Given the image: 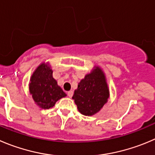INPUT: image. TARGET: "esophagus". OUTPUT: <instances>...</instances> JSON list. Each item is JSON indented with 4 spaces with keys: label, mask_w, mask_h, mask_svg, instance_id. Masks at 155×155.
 I'll return each mask as SVG.
<instances>
[{
    "label": "esophagus",
    "mask_w": 155,
    "mask_h": 155,
    "mask_svg": "<svg viewBox=\"0 0 155 155\" xmlns=\"http://www.w3.org/2000/svg\"><path fill=\"white\" fill-rule=\"evenodd\" d=\"M68 96L69 97H72V96H73V91H68Z\"/></svg>",
    "instance_id": "34e87169"
}]
</instances>
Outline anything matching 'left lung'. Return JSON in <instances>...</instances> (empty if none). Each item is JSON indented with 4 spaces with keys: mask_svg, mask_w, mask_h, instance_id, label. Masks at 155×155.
<instances>
[{
    "mask_svg": "<svg viewBox=\"0 0 155 155\" xmlns=\"http://www.w3.org/2000/svg\"><path fill=\"white\" fill-rule=\"evenodd\" d=\"M79 112L92 116L101 110L109 98V90L102 70L97 68L88 74L78 85L73 95Z\"/></svg>",
    "mask_w": 155,
    "mask_h": 155,
    "instance_id": "obj_1",
    "label": "left lung"
}]
</instances>
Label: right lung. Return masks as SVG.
Wrapping results in <instances>:
<instances>
[{
  "instance_id": "right-lung-1",
  "label": "right lung",
  "mask_w": 155,
  "mask_h": 155,
  "mask_svg": "<svg viewBox=\"0 0 155 155\" xmlns=\"http://www.w3.org/2000/svg\"><path fill=\"white\" fill-rule=\"evenodd\" d=\"M29 92L38 106L42 109L53 107L66 94L53 78L52 71L48 65L42 64L32 74Z\"/></svg>"
}]
</instances>
